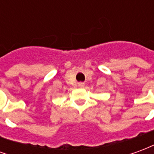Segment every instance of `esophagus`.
<instances>
[{
    "label": "esophagus",
    "instance_id": "34e87169",
    "mask_svg": "<svg viewBox=\"0 0 154 154\" xmlns=\"http://www.w3.org/2000/svg\"><path fill=\"white\" fill-rule=\"evenodd\" d=\"M79 87H84V83H82V82H81V83H79Z\"/></svg>",
    "mask_w": 154,
    "mask_h": 154
}]
</instances>
